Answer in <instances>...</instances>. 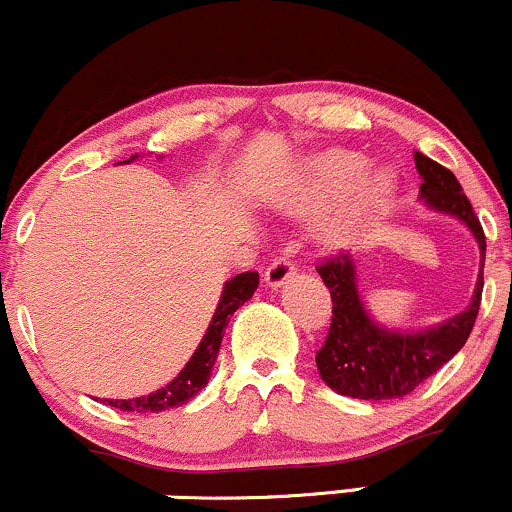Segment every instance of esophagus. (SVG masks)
<instances>
[{
  "label": "esophagus",
  "instance_id": "esophagus-1",
  "mask_svg": "<svg viewBox=\"0 0 512 512\" xmlns=\"http://www.w3.org/2000/svg\"><path fill=\"white\" fill-rule=\"evenodd\" d=\"M292 275H294V263L287 256H280V258H275V261L266 268V275H263V280H266V285L270 287V290H280V287L285 285V282L290 280Z\"/></svg>",
  "mask_w": 512,
  "mask_h": 512
}]
</instances>
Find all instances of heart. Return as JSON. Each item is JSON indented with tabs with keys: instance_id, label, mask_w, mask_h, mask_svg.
Returning a JSON list of instances; mask_svg holds the SVG:
<instances>
[{
	"instance_id": "heart-1",
	"label": "heart",
	"mask_w": 512,
	"mask_h": 512,
	"mask_svg": "<svg viewBox=\"0 0 512 512\" xmlns=\"http://www.w3.org/2000/svg\"><path fill=\"white\" fill-rule=\"evenodd\" d=\"M395 194L398 177L386 167L369 172V160L362 153L330 148L297 167L282 184L278 201L294 218L326 213L345 201L340 213L323 225L321 244L328 251H347L388 213Z\"/></svg>"
}]
</instances>
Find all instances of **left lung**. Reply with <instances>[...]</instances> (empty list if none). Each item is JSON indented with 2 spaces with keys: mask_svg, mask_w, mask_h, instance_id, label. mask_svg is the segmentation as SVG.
Masks as SVG:
<instances>
[{
  "mask_svg": "<svg viewBox=\"0 0 512 512\" xmlns=\"http://www.w3.org/2000/svg\"><path fill=\"white\" fill-rule=\"evenodd\" d=\"M414 162L422 177L419 198L424 206L460 220L477 242V285L465 311L424 330H402L383 326L366 309L354 258L340 254L318 266V275L333 299V323L326 342L316 352V366L323 383L347 398L393 400L410 395L465 347L482 304L486 237L472 203L446 167L422 153H414Z\"/></svg>",
  "mask_w": 512,
  "mask_h": 512,
  "instance_id": "8db88e82",
  "label": "left lung"
}]
</instances>
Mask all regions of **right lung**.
<instances>
[{
  "label": "right lung",
  "mask_w": 512,
  "mask_h": 512,
  "mask_svg": "<svg viewBox=\"0 0 512 512\" xmlns=\"http://www.w3.org/2000/svg\"><path fill=\"white\" fill-rule=\"evenodd\" d=\"M136 158L138 155H131V158L124 162H131ZM256 287H258L256 270L239 273L227 280L225 285H222L220 302L215 306V314L210 318L206 333H203L196 352L191 354V359L186 362L184 369L179 371L167 386L153 390V393L141 395V398H129V400H105V405L117 407V410L122 412H136V414L165 412L170 410V407L184 405V402H189L194 395L201 393V390L206 388L210 371H213L215 366V359H218L220 342H222V335H225L227 323H230L232 314L239 309V306H244V302H249V299L254 297Z\"/></svg>",
  "instance_id": "obj_1"
}]
</instances>
